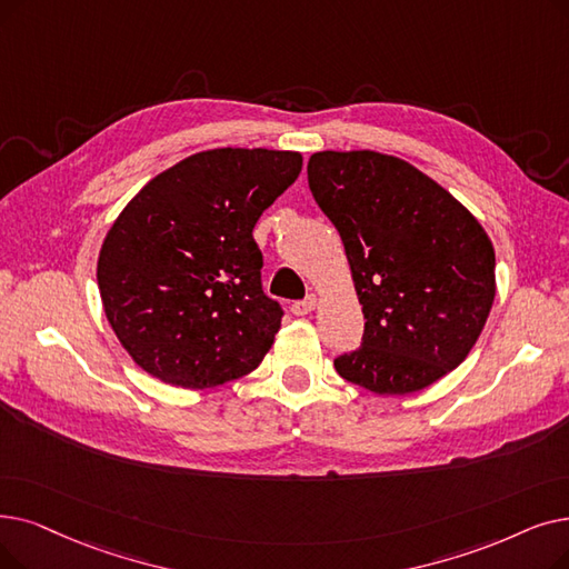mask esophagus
<instances>
[{
	"label": "esophagus",
	"instance_id": "esophagus-1",
	"mask_svg": "<svg viewBox=\"0 0 569 569\" xmlns=\"http://www.w3.org/2000/svg\"><path fill=\"white\" fill-rule=\"evenodd\" d=\"M316 307H318V298H316V295H307L305 300L292 305V313H295V316H307V313H311Z\"/></svg>",
	"mask_w": 569,
	"mask_h": 569
}]
</instances>
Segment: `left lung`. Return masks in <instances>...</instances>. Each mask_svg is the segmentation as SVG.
Wrapping results in <instances>:
<instances>
[{
	"instance_id": "8db88e82",
	"label": "left lung",
	"mask_w": 569,
	"mask_h": 569,
	"mask_svg": "<svg viewBox=\"0 0 569 569\" xmlns=\"http://www.w3.org/2000/svg\"><path fill=\"white\" fill-rule=\"evenodd\" d=\"M313 200L337 228L365 313L362 346L339 377L377 395L423 390L477 343L496 300V249L456 197L411 162L320 151Z\"/></svg>"
}]
</instances>
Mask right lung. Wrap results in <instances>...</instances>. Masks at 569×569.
I'll return each instance as SVG.
<instances>
[{
    "instance_id": "right-lung-1",
    "label": "right lung",
    "mask_w": 569,
    "mask_h": 569,
    "mask_svg": "<svg viewBox=\"0 0 569 569\" xmlns=\"http://www.w3.org/2000/svg\"><path fill=\"white\" fill-rule=\"evenodd\" d=\"M300 171L295 151L211 148L160 171L118 213L97 283L143 372L202 390L262 362L283 311L262 292L253 228Z\"/></svg>"
}]
</instances>
